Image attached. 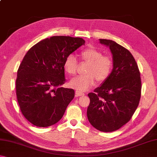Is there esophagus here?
Masks as SVG:
<instances>
[{"label": "esophagus", "instance_id": "obj_1", "mask_svg": "<svg viewBox=\"0 0 157 157\" xmlns=\"http://www.w3.org/2000/svg\"><path fill=\"white\" fill-rule=\"evenodd\" d=\"M75 94L76 95H78V96H82V95H84V93L82 92V91H75Z\"/></svg>", "mask_w": 157, "mask_h": 157}]
</instances>
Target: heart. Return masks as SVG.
Instances as JSON below:
<instances>
[{"mask_svg":"<svg viewBox=\"0 0 157 157\" xmlns=\"http://www.w3.org/2000/svg\"><path fill=\"white\" fill-rule=\"evenodd\" d=\"M82 60L89 62L86 75H79L73 78L70 86L78 91H84L94 86L96 79L104 82L110 75L113 68L112 59L109 57L102 55L99 50L88 48L81 52ZM78 61L73 55H68L63 62V69L68 75H75L78 68Z\"/></svg>","mask_w":157,"mask_h":157,"instance_id":"obj_1","label":"heart"}]
</instances>
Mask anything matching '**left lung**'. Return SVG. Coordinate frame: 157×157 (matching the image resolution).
<instances>
[{"mask_svg": "<svg viewBox=\"0 0 157 157\" xmlns=\"http://www.w3.org/2000/svg\"><path fill=\"white\" fill-rule=\"evenodd\" d=\"M109 47L113 69L100 86L89 93L87 117L91 125L104 132H114L130 121L139 104L141 80L139 69L128 50L116 42L100 39Z\"/></svg>", "mask_w": 157, "mask_h": 157, "instance_id": "left-lung-1", "label": "left lung"}]
</instances>
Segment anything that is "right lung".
I'll list each match as a JSON object with an SVG mask.
<instances>
[{
    "instance_id": "1",
    "label": "right lung",
    "mask_w": 157,
    "mask_h": 157,
    "mask_svg": "<svg viewBox=\"0 0 157 157\" xmlns=\"http://www.w3.org/2000/svg\"><path fill=\"white\" fill-rule=\"evenodd\" d=\"M85 41L54 36L36 44L26 53L17 71L16 91L21 113L34 125L51 126L61 120L75 96L65 83L63 62Z\"/></svg>"
}]
</instances>
